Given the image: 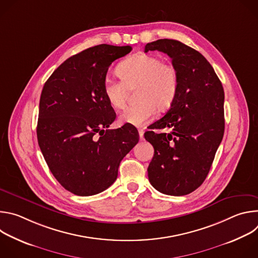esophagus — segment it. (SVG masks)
<instances>
[{
    "label": "esophagus",
    "mask_w": 258,
    "mask_h": 258,
    "mask_svg": "<svg viewBox=\"0 0 258 258\" xmlns=\"http://www.w3.org/2000/svg\"><path fill=\"white\" fill-rule=\"evenodd\" d=\"M139 137H140V140L142 141L144 139V131L143 130H139Z\"/></svg>",
    "instance_id": "esophagus-1"
}]
</instances>
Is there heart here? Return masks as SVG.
<instances>
[{"label":"heart","instance_id":"b5f03b06","mask_svg":"<svg viewBox=\"0 0 258 258\" xmlns=\"http://www.w3.org/2000/svg\"><path fill=\"white\" fill-rule=\"evenodd\" d=\"M120 80L106 78L103 94L107 103L121 109L130 90L137 101L125 107L119 118L123 123L141 126L155 113L166 111L175 100L178 91L176 67L153 54L139 53L123 60L116 69Z\"/></svg>","mask_w":258,"mask_h":258}]
</instances>
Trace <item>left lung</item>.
<instances>
[{"instance_id":"1","label":"left lung","mask_w":258,"mask_h":258,"mask_svg":"<svg viewBox=\"0 0 258 258\" xmlns=\"http://www.w3.org/2000/svg\"><path fill=\"white\" fill-rule=\"evenodd\" d=\"M156 50L171 58L179 82L166 114L144 135L154 147L148 177L160 193L182 196L202 185L223 140L225 92L213 67L198 51L168 39L145 46V52ZM163 128L171 133L152 131Z\"/></svg>"}]
</instances>
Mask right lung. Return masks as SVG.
Segmentation results:
<instances>
[{
  "label": "right lung",
  "mask_w": 258,
  "mask_h": 258,
  "mask_svg": "<svg viewBox=\"0 0 258 258\" xmlns=\"http://www.w3.org/2000/svg\"><path fill=\"white\" fill-rule=\"evenodd\" d=\"M131 51L106 44L89 48L65 60L43 88L39 146L55 178L72 194L92 196L109 188L139 142L130 124L108 130L116 114L103 94L109 66Z\"/></svg>",
  "instance_id": "right-lung-1"
}]
</instances>
